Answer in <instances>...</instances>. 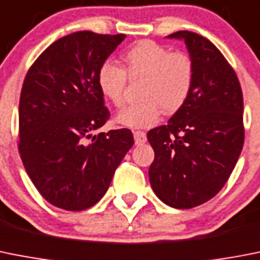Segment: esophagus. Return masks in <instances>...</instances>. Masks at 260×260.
I'll return each mask as SVG.
<instances>
[{
  "label": "esophagus",
  "mask_w": 260,
  "mask_h": 260,
  "mask_svg": "<svg viewBox=\"0 0 260 260\" xmlns=\"http://www.w3.org/2000/svg\"><path fill=\"white\" fill-rule=\"evenodd\" d=\"M134 137H135V143L136 144H144L147 141V135L141 132V131H135L134 132Z\"/></svg>",
  "instance_id": "34e87169"
}]
</instances>
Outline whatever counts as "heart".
<instances>
[{
    "mask_svg": "<svg viewBox=\"0 0 260 260\" xmlns=\"http://www.w3.org/2000/svg\"><path fill=\"white\" fill-rule=\"evenodd\" d=\"M124 62L125 71L112 60L102 63L98 71L100 92L116 107L123 103L126 75L131 80L143 79L139 93L141 102L120 110L117 123L147 128L158 121L162 111L172 115L185 106L194 82V66L187 54L169 52L153 41H141L124 54Z\"/></svg>",
    "mask_w": 260,
    "mask_h": 260,
    "instance_id": "heart-1",
    "label": "heart"
}]
</instances>
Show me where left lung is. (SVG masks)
I'll return each mask as SVG.
<instances>
[{
    "instance_id": "obj_1",
    "label": "left lung",
    "mask_w": 260,
    "mask_h": 260,
    "mask_svg": "<svg viewBox=\"0 0 260 260\" xmlns=\"http://www.w3.org/2000/svg\"><path fill=\"white\" fill-rule=\"evenodd\" d=\"M167 38L184 41L194 82L185 106L148 132L149 181L164 204L191 209L214 197L234 171L245 143L243 96L235 71L209 39L186 30Z\"/></svg>"
}]
</instances>
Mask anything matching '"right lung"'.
Masks as SVG:
<instances>
[{
	"mask_svg": "<svg viewBox=\"0 0 260 260\" xmlns=\"http://www.w3.org/2000/svg\"><path fill=\"white\" fill-rule=\"evenodd\" d=\"M125 36L78 31L47 47L30 67L19 98V154L43 198L69 211L102 200L134 145L129 129L95 135L110 111L98 86L100 64Z\"/></svg>",
	"mask_w": 260,
	"mask_h": 260,
	"instance_id": "right-lung-1",
	"label": "right lung"
}]
</instances>
